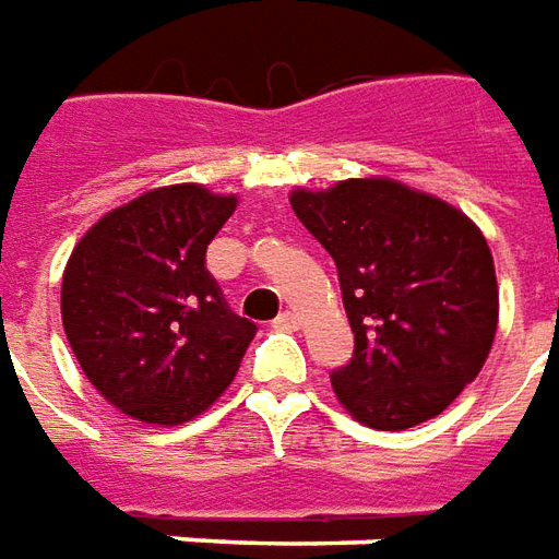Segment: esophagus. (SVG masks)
<instances>
[{
  "label": "esophagus",
  "mask_w": 559,
  "mask_h": 559,
  "mask_svg": "<svg viewBox=\"0 0 559 559\" xmlns=\"http://www.w3.org/2000/svg\"><path fill=\"white\" fill-rule=\"evenodd\" d=\"M298 324H300L298 312L286 310L276 316V328H283V331H298Z\"/></svg>",
  "instance_id": "34e87169"
}]
</instances>
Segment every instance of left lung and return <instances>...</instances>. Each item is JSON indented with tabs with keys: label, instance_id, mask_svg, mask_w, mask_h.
<instances>
[{
	"label": "left lung",
	"instance_id": "1",
	"mask_svg": "<svg viewBox=\"0 0 559 559\" xmlns=\"http://www.w3.org/2000/svg\"><path fill=\"white\" fill-rule=\"evenodd\" d=\"M288 201L340 273L355 334L352 361L331 373L343 409L373 430L445 413L485 367L500 322L481 228L391 177L298 186Z\"/></svg>",
	"mask_w": 559,
	"mask_h": 559
}]
</instances>
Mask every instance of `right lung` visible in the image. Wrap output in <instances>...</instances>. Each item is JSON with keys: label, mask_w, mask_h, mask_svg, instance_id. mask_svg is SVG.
Here are the masks:
<instances>
[{"label": "right lung", "mask_w": 559, "mask_h": 559, "mask_svg": "<svg viewBox=\"0 0 559 559\" xmlns=\"http://www.w3.org/2000/svg\"><path fill=\"white\" fill-rule=\"evenodd\" d=\"M235 207L237 195L198 183L159 186L108 210L71 249L69 346L98 394L134 421H192L223 397L255 336L204 267Z\"/></svg>", "instance_id": "1"}]
</instances>
